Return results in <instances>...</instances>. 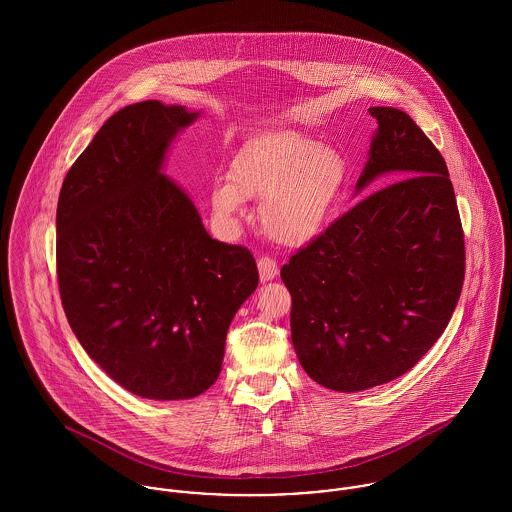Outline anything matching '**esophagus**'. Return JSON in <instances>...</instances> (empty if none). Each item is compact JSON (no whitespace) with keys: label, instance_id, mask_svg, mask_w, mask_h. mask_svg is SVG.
Segmentation results:
<instances>
[{"label":"esophagus","instance_id":"esophagus-1","mask_svg":"<svg viewBox=\"0 0 512 512\" xmlns=\"http://www.w3.org/2000/svg\"><path fill=\"white\" fill-rule=\"evenodd\" d=\"M258 272H260V280H262V282H272V280L278 276L280 268H278V264H276L272 258L262 256V258L258 260Z\"/></svg>","mask_w":512,"mask_h":512}]
</instances>
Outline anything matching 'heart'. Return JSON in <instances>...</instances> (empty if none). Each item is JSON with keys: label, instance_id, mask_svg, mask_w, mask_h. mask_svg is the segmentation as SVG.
<instances>
[{"label": "heart", "instance_id": "b5f03b06", "mask_svg": "<svg viewBox=\"0 0 512 512\" xmlns=\"http://www.w3.org/2000/svg\"><path fill=\"white\" fill-rule=\"evenodd\" d=\"M351 177L347 155L295 130L250 138L232 155L226 177H215L209 209L220 230L236 234L246 201H262L260 224L278 244L313 242L339 207Z\"/></svg>", "mask_w": 512, "mask_h": 512}]
</instances>
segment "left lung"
Here are the masks:
<instances>
[{"label":"left lung","mask_w":512,"mask_h":512,"mask_svg":"<svg viewBox=\"0 0 512 512\" xmlns=\"http://www.w3.org/2000/svg\"><path fill=\"white\" fill-rule=\"evenodd\" d=\"M372 134L355 195L380 191L290 258L292 343L321 386L361 392L416 365L459 301L465 246L453 185L436 146L398 108L372 106Z\"/></svg>","instance_id":"obj_1"}]
</instances>
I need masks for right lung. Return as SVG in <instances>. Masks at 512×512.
I'll list each match as a JSON object with an SVG mask.
<instances>
[{
	"label": "right lung",
	"instance_id": "right-lung-1",
	"mask_svg": "<svg viewBox=\"0 0 512 512\" xmlns=\"http://www.w3.org/2000/svg\"><path fill=\"white\" fill-rule=\"evenodd\" d=\"M201 112L146 100L74 161L57 207L63 307L86 355L128 392L187 400L219 378L228 327L258 286L252 254L211 238L163 173Z\"/></svg>",
	"mask_w": 512,
	"mask_h": 512
}]
</instances>
